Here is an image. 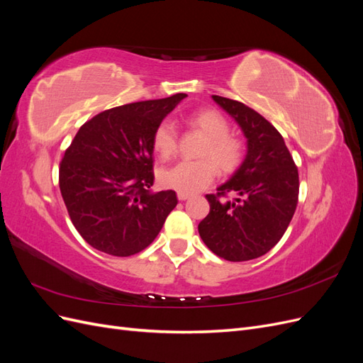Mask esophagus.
I'll return each mask as SVG.
<instances>
[{"instance_id":"esophagus-1","label":"esophagus","mask_w":363,"mask_h":363,"mask_svg":"<svg viewBox=\"0 0 363 363\" xmlns=\"http://www.w3.org/2000/svg\"><path fill=\"white\" fill-rule=\"evenodd\" d=\"M177 196H179L180 201H186V200L191 199V195H189V194H184V192H179Z\"/></svg>"}]
</instances>
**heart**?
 <instances>
[{
    "mask_svg": "<svg viewBox=\"0 0 363 363\" xmlns=\"http://www.w3.org/2000/svg\"><path fill=\"white\" fill-rule=\"evenodd\" d=\"M189 123L207 136L200 151V160H180L160 169L159 180L164 188L184 194H195L211 184L218 168L225 174L236 171L244 160V144L230 135L227 119L212 108L194 112ZM152 147L162 157L172 156L179 147L177 128L169 119H163L152 133Z\"/></svg>",
    "mask_w": 363,
    "mask_h": 363,
    "instance_id": "1",
    "label": "heart"
}]
</instances>
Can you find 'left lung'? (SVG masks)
<instances>
[{"label":"left lung","instance_id":"1","mask_svg":"<svg viewBox=\"0 0 363 363\" xmlns=\"http://www.w3.org/2000/svg\"><path fill=\"white\" fill-rule=\"evenodd\" d=\"M244 131L247 156L232 179L206 199L211 212L199 224L203 242L230 262L257 259L286 232L298 203V169L283 136L244 103L212 95ZM233 193L235 199L227 201Z\"/></svg>","mask_w":363,"mask_h":363}]
</instances>
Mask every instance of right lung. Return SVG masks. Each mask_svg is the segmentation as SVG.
<instances>
[{
	"label": "right lung",
	"instance_id": "add662e5",
	"mask_svg": "<svg viewBox=\"0 0 363 363\" xmlns=\"http://www.w3.org/2000/svg\"><path fill=\"white\" fill-rule=\"evenodd\" d=\"M186 94L118 106L77 131L60 162L59 186L77 232L111 256L127 257L156 239L177 206L174 191L152 194V133Z\"/></svg>",
	"mask_w": 363,
	"mask_h": 363
}]
</instances>
